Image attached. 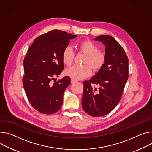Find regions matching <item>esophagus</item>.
<instances>
[{
    "label": "esophagus",
    "instance_id": "1",
    "mask_svg": "<svg viewBox=\"0 0 152 152\" xmlns=\"http://www.w3.org/2000/svg\"><path fill=\"white\" fill-rule=\"evenodd\" d=\"M76 82H77V81H76V80H75V79H71V83H72V84H75V83H76Z\"/></svg>",
    "mask_w": 152,
    "mask_h": 152
}]
</instances>
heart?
Masks as SVG:
<instances>
[{
    "mask_svg": "<svg viewBox=\"0 0 152 152\" xmlns=\"http://www.w3.org/2000/svg\"><path fill=\"white\" fill-rule=\"evenodd\" d=\"M78 50L86 54L82 66H73L68 69L65 75L75 80H81L89 77L93 72L99 71L105 64L106 56L104 51L98 50V47L91 40L86 39L80 41L77 45ZM75 54L70 47H66L62 52V59L67 66L73 63Z\"/></svg>",
    "mask_w": 152,
    "mask_h": 152,
    "instance_id": "b5f03b06",
    "label": "heart"
}]
</instances>
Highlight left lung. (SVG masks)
Instances as JSON below:
<instances>
[{"instance_id": "obj_1", "label": "left lung", "mask_w": 152, "mask_h": 152, "mask_svg": "<svg viewBox=\"0 0 152 152\" xmlns=\"http://www.w3.org/2000/svg\"><path fill=\"white\" fill-rule=\"evenodd\" d=\"M105 45L106 59L99 72L89 80L84 82L82 106L94 117L104 116L119 103L129 77V59L125 51L111 36L96 37ZM99 86L97 89L92 84Z\"/></svg>"}]
</instances>
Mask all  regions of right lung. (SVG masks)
<instances>
[{
    "label": "right lung",
    "mask_w": 152,
    "mask_h": 152,
    "mask_svg": "<svg viewBox=\"0 0 152 152\" xmlns=\"http://www.w3.org/2000/svg\"><path fill=\"white\" fill-rule=\"evenodd\" d=\"M76 37L61 30H51L35 39L27 52L23 61V85L30 104L40 113L51 115L61 108L70 78L65 76L56 80L55 77L64 68V49L70 40Z\"/></svg>",
    "instance_id": "1"
}]
</instances>
